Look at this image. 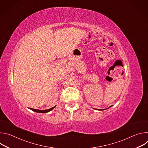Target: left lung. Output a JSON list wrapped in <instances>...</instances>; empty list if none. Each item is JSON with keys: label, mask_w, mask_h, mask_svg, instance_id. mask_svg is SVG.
Returning a JSON list of instances; mask_svg holds the SVG:
<instances>
[{"label": "left lung", "mask_w": 148, "mask_h": 148, "mask_svg": "<svg viewBox=\"0 0 148 148\" xmlns=\"http://www.w3.org/2000/svg\"><path fill=\"white\" fill-rule=\"evenodd\" d=\"M111 107H112V106H111V107H110L109 108H107V109H108V108H111ZM93 109H94V110H99V111H102V110H98V109H95V108H93ZM107 109H105V110H107Z\"/></svg>", "instance_id": "left-lung-1"}]
</instances>
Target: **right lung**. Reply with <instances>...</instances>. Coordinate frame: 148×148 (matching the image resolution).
I'll use <instances>...</instances> for the list:
<instances>
[{"instance_id":"1","label":"right lung","mask_w":148,"mask_h":148,"mask_svg":"<svg viewBox=\"0 0 148 148\" xmlns=\"http://www.w3.org/2000/svg\"><path fill=\"white\" fill-rule=\"evenodd\" d=\"M56 106H54V107H52V108H50V109H49V110H36V109H33V108H29L30 110H32V111H34V112H38V113H47V112H50V111H52L55 107H56Z\"/></svg>"}]
</instances>
